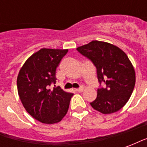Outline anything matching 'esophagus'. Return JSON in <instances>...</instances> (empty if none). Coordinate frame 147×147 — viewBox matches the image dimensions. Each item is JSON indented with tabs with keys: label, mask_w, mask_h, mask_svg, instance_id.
Returning <instances> with one entry per match:
<instances>
[{
	"label": "esophagus",
	"mask_w": 147,
	"mask_h": 147,
	"mask_svg": "<svg viewBox=\"0 0 147 147\" xmlns=\"http://www.w3.org/2000/svg\"><path fill=\"white\" fill-rule=\"evenodd\" d=\"M83 90H84V88H83V86H81V87L78 88V89H76V91H77V92H83Z\"/></svg>",
	"instance_id": "obj_1"
}]
</instances>
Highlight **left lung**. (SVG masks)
<instances>
[{
    "mask_svg": "<svg viewBox=\"0 0 147 147\" xmlns=\"http://www.w3.org/2000/svg\"><path fill=\"white\" fill-rule=\"evenodd\" d=\"M92 61L100 84L97 98L90 105L103 114L113 113L124 106L136 84V72L127 54L116 45L92 41L76 49Z\"/></svg>",
    "mask_w": 147,
    "mask_h": 147,
    "instance_id": "1",
    "label": "left lung"
}]
</instances>
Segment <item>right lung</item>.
Listing matches in <instances>:
<instances>
[{"label":"right lung","mask_w":147,"mask_h":147,"mask_svg":"<svg viewBox=\"0 0 147 147\" xmlns=\"http://www.w3.org/2000/svg\"><path fill=\"white\" fill-rule=\"evenodd\" d=\"M68 49H41L27 59L17 77V89L25 109L35 120L52 124L66 115L73 94L58 87L56 70Z\"/></svg>","instance_id":"right-lung-1"}]
</instances>
